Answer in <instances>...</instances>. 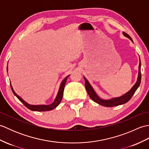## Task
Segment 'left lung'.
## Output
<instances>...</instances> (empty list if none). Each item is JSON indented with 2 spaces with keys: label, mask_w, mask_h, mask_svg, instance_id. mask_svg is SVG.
<instances>
[{
  "label": "left lung",
  "mask_w": 149,
  "mask_h": 149,
  "mask_svg": "<svg viewBox=\"0 0 149 149\" xmlns=\"http://www.w3.org/2000/svg\"><path fill=\"white\" fill-rule=\"evenodd\" d=\"M123 34L125 37L128 38L131 42H133V41H132L131 36L128 35L127 33L123 32ZM84 79L85 81V88H86V90L87 91L88 95H89L90 97L94 101V102L100 104V105H102L103 106H106V107H113V106L122 105V104L127 102L128 101L131 99V97L135 93V91H136L138 88L139 87V86H140V83H141V79L140 59V63H139V67H138V76L136 82V83L134 84V86L131 88V89L130 90L120 97L112 98V99H101V98L99 97V95L96 93L95 91L93 88L91 86V84H90L89 82H88V81L84 77Z\"/></svg>",
  "instance_id": "obj_1"
}]
</instances>
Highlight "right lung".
<instances>
[{"label": "right lung", "mask_w": 149, "mask_h": 149, "mask_svg": "<svg viewBox=\"0 0 149 149\" xmlns=\"http://www.w3.org/2000/svg\"><path fill=\"white\" fill-rule=\"evenodd\" d=\"M7 71H8V68H7ZM69 76L70 75L66 76L64 79L62 81L61 84H60L58 93L57 94V96L56 97L55 100H54V102L51 104H49V105H31V104H28L24 100L22 99L20 96L18 95L15 93V91H14L13 88L11 86V83H10V85H11V88L12 90L13 93L18 98L19 100L23 103L24 104V106L27 107L28 109H29L31 111H46L52 110L54 108H56V107L60 104V102H61V100L63 96V91H64V88H65L66 82Z\"/></svg>", "instance_id": "right-lung-1"}]
</instances>
